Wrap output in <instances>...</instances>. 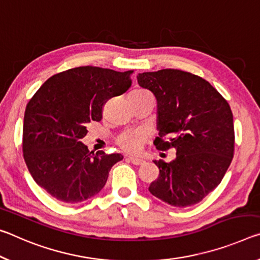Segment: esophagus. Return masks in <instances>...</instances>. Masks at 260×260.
<instances>
[{
    "label": "esophagus",
    "instance_id": "1",
    "mask_svg": "<svg viewBox=\"0 0 260 260\" xmlns=\"http://www.w3.org/2000/svg\"><path fill=\"white\" fill-rule=\"evenodd\" d=\"M130 162L135 165V166H139V165H143L145 161H144L143 159H139V158H130Z\"/></svg>",
    "mask_w": 260,
    "mask_h": 260
}]
</instances>
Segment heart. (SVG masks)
Here are the masks:
<instances>
[{"label": "heart", "instance_id": "obj_1", "mask_svg": "<svg viewBox=\"0 0 260 260\" xmlns=\"http://www.w3.org/2000/svg\"><path fill=\"white\" fill-rule=\"evenodd\" d=\"M144 140V135L142 133H133L126 134L118 139V144L127 153L135 154L140 150Z\"/></svg>", "mask_w": 260, "mask_h": 260}]
</instances>
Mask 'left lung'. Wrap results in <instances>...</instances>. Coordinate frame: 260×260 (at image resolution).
<instances>
[{
	"mask_svg": "<svg viewBox=\"0 0 260 260\" xmlns=\"http://www.w3.org/2000/svg\"><path fill=\"white\" fill-rule=\"evenodd\" d=\"M137 80L156 100L154 145L176 151L172 162L153 161L160 174L148 190L172 206L194 205L220 184L233 160L232 109L210 83L190 72L162 69L138 74Z\"/></svg>",
	"mask_w": 260,
	"mask_h": 260,
	"instance_id": "obj_1",
	"label": "left lung"
}]
</instances>
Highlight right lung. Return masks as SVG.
Wrapping results in <instances>:
<instances>
[{"label": "right lung", "mask_w": 260, "mask_h": 260, "mask_svg": "<svg viewBox=\"0 0 260 260\" xmlns=\"http://www.w3.org/2000/svg\"><path fill=\"white\" fill-rule=\"evenodd\" d=\"M133 71L79 67L54 75L28 101L23 153L33 180L50 196L75 204L99 193L120 153L88 151L87 123L102 118V106L131 86Z\"/></svg>", "instance_id": "add662e5"}]
</instances>
